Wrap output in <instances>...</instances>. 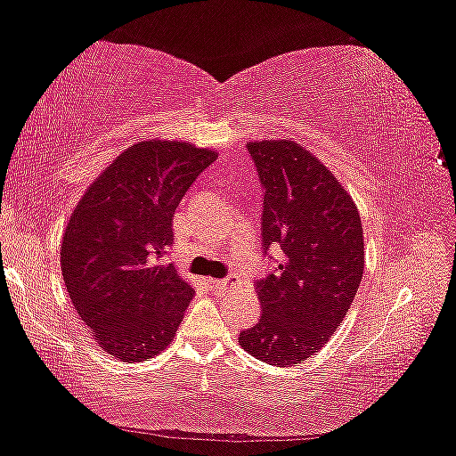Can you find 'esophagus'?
<instances>
[{
  "mask_svg": "<svg viewBox=\"0 0 456 456\" xmlns=\"http://www.w3.org/2000/svg\"><path fill=\"white\" fill-rule=\"evenodd\" d=\"M211 285L217 289H227L231 285H235L233 277H223V280H211Z\"/></svg>",
  "mask_w": 456,
  "mask_h": 456,
  "instance_id": "34e87169",
  "label": "esophagus"
}]
</instances>
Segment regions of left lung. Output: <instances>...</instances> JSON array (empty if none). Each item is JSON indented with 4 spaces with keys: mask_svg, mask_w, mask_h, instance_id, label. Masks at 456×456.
Segmentation results:
<instances>
[{
    "mask_svg": "<svg viewBox=\"0 0 456 456\" xmlns=\"http://www.w3.org/2000/svg\"><path fill=\"white\" fill-rule=\"evenodd\" d=\"M264 187V249L283 259L256 289L261 318L239 346L285 368L314 356L350 310L364 273V235L352 197L293 141L247 144Z\"/></svg>",
    "mask_w": 456,
    "mask_h": 456,
    "instance_id": "left-lung-1",
    "label": "left lung"
}]
</instances>
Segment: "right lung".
<instances>
[{"mask_svg": "<svg viewBox=\"0 0 456 456\" xmlns=\"http://www.w3.org/2000/svg\"><path fill=\"white\" fill-rule=\"evenodd\" d=\"M215 159L189 142H136L76 205L61 239V275L74 310L110 356L134 364L175 338L195 291L163 257L176 207Z\"/></svg>", "mask_w": 456, "mask_h": 456, "instance_id": "1", "label": "right lung"}]
</instances>
